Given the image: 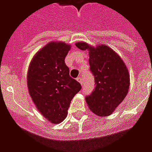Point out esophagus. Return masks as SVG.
Here are the masks:
<instances>
[{
    "label": "esophagus",
    "instance_id": "34e87169",
    "mask_svg": "<svg viewBox=\"0 0 152 152\" xmlns=\"http://www.w3.org/2000/svg\"><path fill=\"white\" fill-rule=\"evenodd\" d=\"M77 81H79L80 83V85H81V86H83V85H84V82H83V79H82V77H80H80H77Z\"/></svg>",
    "mask_w": 152,
    "mask_h": 152
}]
</instances>
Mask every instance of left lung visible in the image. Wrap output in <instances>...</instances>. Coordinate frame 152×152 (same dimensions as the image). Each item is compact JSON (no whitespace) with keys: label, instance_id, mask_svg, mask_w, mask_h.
<instances>
[{"label":"left lung","instance_id":"obj_1","mask_svg":"<svg viewBox=\"0 0 152 152\" xmlns=\"http://www.w3.org/2000/svg\"><path fill=\"white\" fill-rule=\"evenodd\" d=\"M76 46L89 51V70L95 80L94 91L86 97L88 107L99 116L109 115L127 95L130 81L127 67L121 57L107 45L94 48L78 42Z\"/></svg>","mask_w":152,"mask_h":152}]
</instances>
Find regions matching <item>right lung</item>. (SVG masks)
Here are the masks:
<instances>
[{
  "label": "right lung",
  "mask_w": 152,
  "mask_h": 152,
  "mask_svg": "<svg viewBox=\"0 0 152 152\" xmlns=\"http://www.w3.org/2000/svg\"><path fill=\"white\" fill-rule=\"evenodd\" d=\"M70 49L64 42H50L36 53L28 68L29 94L38 111L53 124L66 118L72 99L81 89L65 64Z\"/></svg>",
  "instance_id": "obj_1"
}]
</instances>
